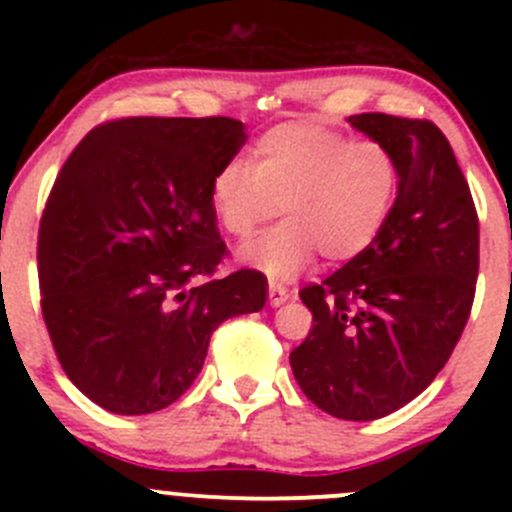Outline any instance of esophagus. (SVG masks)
<instances>
[{
  "label": "esophagus",
  "instance_id": "obj_1",
  "mask_svg": "<svg viewBox=\"0 0 512 512\" xmlns=\"http://www.w3.org/2000/svg\"><path fill=\"white\" fill-rule=\"evenodd\" d=\"M267 294H270L272 307H280V304H285L289 299V289L285 285H280V282H270V289H267Z\"/></svg>",
  "mask_w": 512,
  "mask_h": 512
}]
</instances>
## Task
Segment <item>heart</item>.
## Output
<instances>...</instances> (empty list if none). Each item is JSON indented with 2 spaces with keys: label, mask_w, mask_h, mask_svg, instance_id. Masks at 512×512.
I'll return each instance as SVG.
<instances>
[{
  "label": "heart",
  "mask_w": 512,
  "mask_h": 512,
  "mask_svg": "<svg viewBox=\"0 0 512 512\" xmlns=\"http://www.w3.org/2000/svg\"><path fill=\"white\" fill-rule=\"evenodd\" d=\"M399 183V160L384 143L287 121L257 138L250 163L220 165L210 205L235 240H250L280 208L285 220L240 257L275 280H289L317 252L327 262H349L369 250L389 220Z\"/></svg>",
  "instance_id": "1"
}]
</instances>
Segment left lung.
Listing matches in <instances>:
<instances>
[{"label":"left lung","instance_id":"8db88e82","mask_svg":"<svg viewBox=\"0 0 512 512\" xmlns=\"http://www.w3.org/2000/svg\"><path fill=\"white\" fill-rule=\"evenodd\" d=\"M347 121L394 153L399 193L369 250L299 292L314 324L289 364L314 406L374 421L414 401L456 349L476 297L478 213L436 123Z\"/></svg>","mask_w":512,"mask_h":512}]
</instances>
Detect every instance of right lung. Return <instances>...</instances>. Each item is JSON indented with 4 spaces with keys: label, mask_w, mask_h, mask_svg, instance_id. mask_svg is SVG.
I'll list each match as a JSON object with an SVG mask.
<instances>
[{
    "label": "right lung",
    "mask_w": 512,
    "mask_h": 512,
    "mask_svg": "<svg viewBox=\"0 0 512 512\" xmlns=\"http://www.w3.org/2000/svg\"><path fill=\"white\" fill-rule=\"evenodd\" d=\"M247 141L242 121L118 118L74 148L39 223L41 314L76 389L111 414L178 401L210 334L260 312L267 280L237 270L210 205L220 165Z\"/></svg>",
    "instance_id": "add662e5"
}]
</instances>
